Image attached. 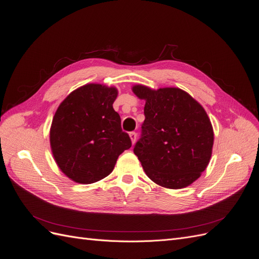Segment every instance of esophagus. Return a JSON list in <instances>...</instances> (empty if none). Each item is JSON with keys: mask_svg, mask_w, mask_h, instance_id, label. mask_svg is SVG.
<instances>
[{"mask_svg": "<svg viewBox=\"0 0 259 259\" xmlns=\"http://www.w3.org/2000/svg\"><path fill=\"white\" fill-rule=\"evenodd\" d=\"M129 137H130V140H131V142H132V144H134L135 143V141H137V133L135 132H130L129 133Z\"/></svg>", "mask_w": 259, "mask_h": 259, "instance_id": "esophagus-1", "label": "esophagus"}]
</instances>
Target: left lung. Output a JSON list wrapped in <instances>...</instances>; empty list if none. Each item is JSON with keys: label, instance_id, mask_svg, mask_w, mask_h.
Instances as JSON below:
<instances>
[{"label": "left lung", "instance_id": "obj_1", "mask_svg": "<svg viewBox=\"0 0 259 259\" xmlns=\"http://www.w3.org/2000/svg\"><path fill=\"white\" fill-rule=\"evenodd\" d=\"M146 102L142 138L134 147L147 176L160 187L183 189L200 178L212 155L214 132L203 107L175 87L132 86Z\"/></svg>", "mask_w": 259, "mask_h": 259}]
</instances>
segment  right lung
Wrapping results in <instances>:
<instances>
[{
    "label": "right lung",
    "instance_id": "1",
    "mask_svg": "<svg viewBox=\"0 0 259 259\" xmlns=\"http://www.w3.org/2000/svg\"><path fill=\"white\" fill-rule=\"evenodd\" d=\"M118 91L103 84L73 90L58 107L50 127V148L60 170L78 184H92L110 174L131 147L113 109Z\"/></svg>",
    "mask_w": 259,
    "mask_h": 259
}]
</instances>
